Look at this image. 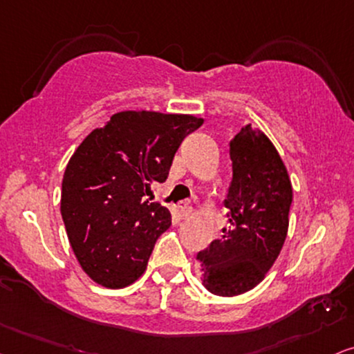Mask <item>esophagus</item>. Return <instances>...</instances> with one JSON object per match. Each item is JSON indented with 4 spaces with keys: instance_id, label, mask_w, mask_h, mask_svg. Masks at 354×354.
I'll use <instances>...</instances> for the list:
<instances>
[{
    "instance_id": "1",
    "label": "esophagus",
    "mask_w": 354,
    "mask_h": 354,
    "mask_svg": "<svg viewBox=\"0 0 354 354\" xmlns=\"http://www.w3.org/2000/svg\"><path fill=\"white\" fill-rule=\"evenodd\" d=\"M180 216H181V218H189L192 216V207L187 201H183V203H180Z\"/></svg>"
}]
</instances>
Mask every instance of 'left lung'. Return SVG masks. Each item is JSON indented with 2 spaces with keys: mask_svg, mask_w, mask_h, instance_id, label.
Here are the masks:
<instances>
[{
  "mask_svg": "<svg viewBox=\"0 0 354 354\" xmlns=\"http://www.w3.org/2000/svg\"><path fill=\"white\" fill-rule=\"evenodd\" d=\"M230 160L234 174L223 201L230 225L198 253L203 284L222 297L248 292L265 279L284 245L292 203L284 162L252 124L230 140Z\"/></svg>",
  "mask_w": 354,
  "mask_h": 354,
  "instance_id": "obj_1",
  "label": "left lung"
}]
</instances>
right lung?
<instances>
[{
	"label": "right lung",
	"instance_id": "1",
	"mask_svg": "<svg viewBox=\"0 0 354 354\" xmlns=\"http://www.w3.org/2000/svg\"><path fill=\"white\" fill-rule=\"evenodd\" d=\"M204 119L189 114L122 111L95 129L71 155L60 212L80 266L97 284L120 289L147 270L171 214L155 203L174 153Z\"/></svg>",
	"mask_w": 354,
	"mask_h": 354
}]
</instances>
